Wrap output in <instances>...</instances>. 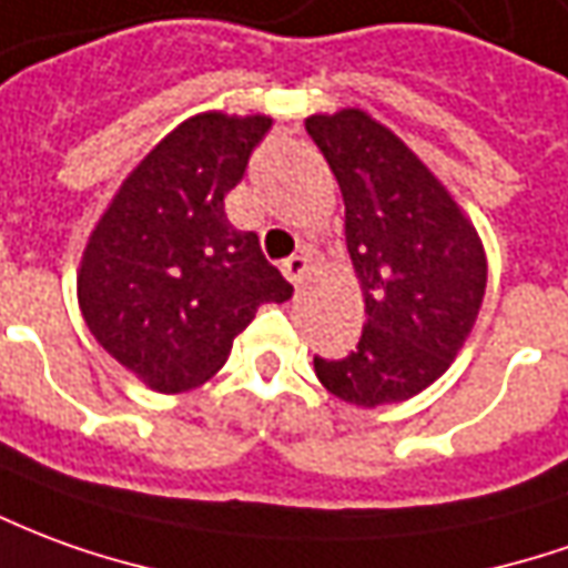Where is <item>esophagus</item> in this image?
<instances>
[{
  "mask_svg": "<svg viewBox=\"0 0 568 568\" xmlns=\"http://www.w3.org/2000/svg\"><path fill=\"white\" fill-rule=\"evenodd\" d=\"M281 272H284V277L291 281L293 287H303V281L308 275V260L306 256H291V260H284Z\"/></svg>",
  "mask_w": 568,
  "mask_h": 568,
  "instance_id": "34e87169",
  "label": "esophagus"
}]
</instances>
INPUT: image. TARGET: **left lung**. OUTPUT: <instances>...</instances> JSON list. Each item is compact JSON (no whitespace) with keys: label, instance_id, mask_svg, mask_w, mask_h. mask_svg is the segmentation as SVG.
I'll list each match as a JSON object with an SVG mask.
<instances>
[{"label":"left lung","instance_id":"8db88e82","mask_svg":"<svg viewBox=\"0 0 568 568\" xmlns=\"http://www.w3.org/2000/svg\"><path fill=\"white\" fill-rule=\"evenodd\" d=\"M346 203V250L367 322L346 358H315L346 405L424 393L464 349L486 296L483 237L424 160L362 108L306 116Z\"/></svg>","mask_w":568,"mask_h":568}]
</instances>
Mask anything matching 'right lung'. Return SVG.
<instances>
[{
    "instance_id": "add662e5",
    "label": "right lung",
    "mask_w": 568,
    "mask_h": 568,
    "mask_svg": "<svg viewBox=\"0 0 568 568\" xmlns=\"http://www.w3.org/2000/svg\"><path fill=\"white\" fill-rule=\"evenodd\" d=\"M268 129L265 113L187 116L123 179L85 241L82 318L154 393L210 381L256 308L293 296L260 237L225 216V194Z\"/></svg>"
}]
</instances>
